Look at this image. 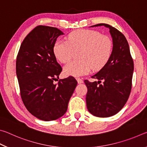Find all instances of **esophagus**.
I'll list each match as a JSON object with an SVG mask.
<instances>
[{"label":"esophagus","mask_w":147,"mask_h":147,"mask_svg":"<svg viewBox=\"0 0 147 147\" xmlns=\"http://www.w3.org/2000/svg\"><path fill=\"white\" fill-rule=\"evenodd\" d=\"M76 80L78 82V84H82L83 83V80H82L81 78H76Z\"/></svg>","instance_id":"esophagus-1"}]
</instances>
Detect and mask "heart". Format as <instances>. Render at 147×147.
<instances>
[{"instance_id":"b5f03b06","label":"heart","mask_w":147,"mask_h":147,"mask_svg":"<svg viewBox=\"0 0 147 147\" xmlns=\"http://www.w3.org/2000/svg\"><path fill=\"white\" fill-rule=\"evenodd\" d=\"M112 41L108 36L89 30H78L69 35L67 41L58 40L53 51L56 58L67 63L79 51L78 59L69 62L63 68L67 75L82 76L91 70L98 71L105 65L112 53Z\"/></svg>"}]
</instances>
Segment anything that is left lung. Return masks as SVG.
<instances>
[{
    "mask_svg": "<svg viewBox=\"0 0 147 147\" xmlns=\"http://www.w3.org/2000/svg\"><path fill=\"white\" fill-rule=\"evenodd\" d=\"M100 26L109 29L113 40L112 53L105 65L91 76L98 82H90L86 80L84 82L88 88V111L98 117H108L117 113L128 100L131 89L134 61L125 36L108 24L91 27ZM101 80L102 84H100Z\"/></svg>",
    "mask_w": 147,
    "mask_h": 147,
    "instance_id": "left-lung-1",
    "label": "left lung"
}]
</instances>
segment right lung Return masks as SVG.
Here are the masks:
<instances>
[{
	"label": "right lung",
	"instance_id": "add662e5",
	"mask_svg": "<svg viewBox=\"0 0 147 147\" xmlns=\"http://www.w3.org/2000/svg\"><path fill=\"white\" fill-rule=\"evenodd\" d=\"M63 33L54 27L38 26L20 47L16 74L22 100L32 115L41 120L58 119L66 113L77 86L73 76L59 80L62 68L56 61L54 45Z\"/></svg>",
	"mask_w": 147,
	"mask_h": 147
}]
</instances>
